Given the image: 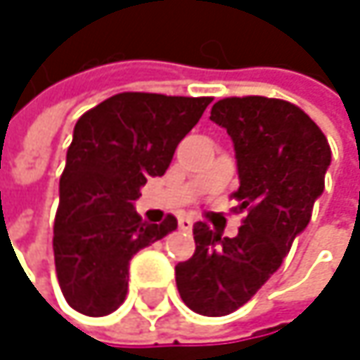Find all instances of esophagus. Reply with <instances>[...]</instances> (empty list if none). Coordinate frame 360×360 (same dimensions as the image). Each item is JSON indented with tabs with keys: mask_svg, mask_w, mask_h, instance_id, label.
<instances>
[{
	"mask_svg": "<svg viewBox=\"0 0 360 360\" xmlns=\"http://www.w3.org/2000/svg\"><path fill=\"white\" fill-rule=\"evenodd\" d=\"M191 227H193V219H191V217H181L179 219L181 231H189Z\"/></svg>",
	"mask_w": 360,
	"mask_h": 360,
	"instance_id": "34e87169",
	"label": "esophagus"
}]
</instances>
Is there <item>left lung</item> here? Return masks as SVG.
Instances as JSON below:
<instances>
[{"instance_id":"8db88e82","label":"left lung","mask_w":360,"mask_h":360,"mask_svg":"<svg viewBox=\"0 0 360 360\" xmlns=\"http://www.w3.org/2000/svg\"><path fill=\"white\" fill-rule=\"evenodd\" d=\"M210 120L233 141L240 187L231 198L246 219L236 238L195 223V252L175 266V279L193 313L223 317L264 285L307 229L331 150L315 120L285 100L225 98L212 106Z\"/></svg>"}]
</instances>
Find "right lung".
<instances>
[{
    "mask_svg": "<svg viewBox=\"0 0 360 360\" xmlns=\"http://www.w3.org/2000/svg\"><path fill=\"white\" fill-rule=\"evenodd\" d=\"M210 102L127 91L77 120L53 221L56 275L75 311L114 313L127 296L133 254L177 229L173 214L160 225L143 223L133 202L146 181L167 173Z\"/></svg>",
    "mask_w": 360,
    "mask_h": 360,
    "instance_id": "right-lung-1",
    "label": "right lung"
}]
</instances>
